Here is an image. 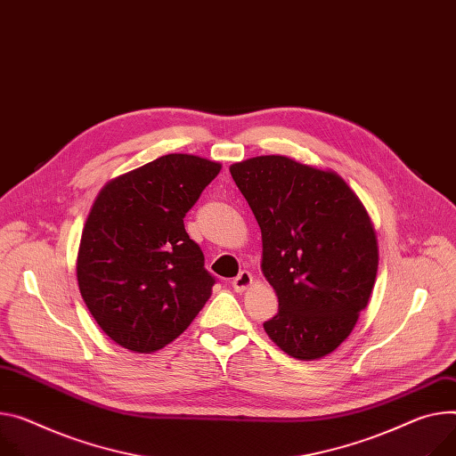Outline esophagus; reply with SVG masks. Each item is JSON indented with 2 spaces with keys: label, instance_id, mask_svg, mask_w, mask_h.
Returning a JSON list of instances; mask_svg holds the SVG:
<instances>
[{
  "label": "esophagus",
  "instance_id": "obj_1",
  "mask_svg": "<svg viewBox=\"0 0 456 456\" xmlns=\"http://www.w3.org/2000/svg\"><path fill=\"white\" fill-rule=\"evenodd\" d=\"M252 281H254V275L248 270H242V272H239V275L232 281V287H233L235 292H244V290L250 289Z\"/></svg>",
  "mask_w": 456,
  "mask_h": 456
}]
</instances>
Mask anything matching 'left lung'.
Returning a JSON list of instances; mask_svg holds the SVG:
<instances>
[{
	"instance_id": "left-lung-1",
	"label": "left lung",
	"mask_w": 456,
	"mask_h": 456,
	"mask_svg": "<svg viewBox=\"0 0 456 456\" xmlns=\"http://www.w3.org/2000/svg\"><path fill=\"white\" fill-rule=\"evenodd\" d=\"M261 228V270L279 310L265 332L296 360H320L353 332L378 272V239L360 197L332 169L285 155L230 166Z\"/></svg>"
}]
</instances>
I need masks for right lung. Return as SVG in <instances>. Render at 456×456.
I'll return each mask as SVG.
<instances>
[{
    "label": "right lung",
    "instance_id": "obj_1",
    "mask_svg": "<svg viewBox=\"0 0 456 456\" xmlns=\"http://www.w3.org/2000/svg\"><path fill=\"white\" fill-rule=\"evenodd\" d=\"M221 164L164 155L111 179L96 195L77 257L80 294L120 346L150 354L177 339L212 296L184 216Z\"/></svg>",
    "mask_w": 456,
    "mask_h": 456
}]
</instances>
